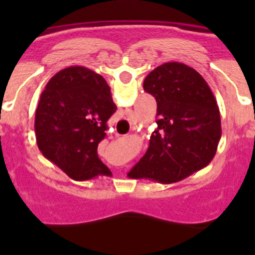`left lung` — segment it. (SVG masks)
<instances>
[{
    "label": "left lung",
    "mask_w": 255,
    "mask_h": 255,
    "mask_svg": "<svg viewBox=\"0 0 255 255\" xmlns=\"http://www.w3.org/2000/svg\"><path fill=\"white\" fill-rule=\"evenodd\" d=\"M144 91L157 102V129L128 176L172 184L206 167L217 152L220 108L207 82L181 62H166L148 74Z\"/></svg>",
    "instance_id": "1"
}]
</instances>
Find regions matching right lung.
Returning a JSON list of instances; mask_svg holds the SVG:
<instances>
[{"label": "right lung", "mask_w": 255, "mask_h": 255, "mask_svg": "<svg viewBox=\"0 0 255 255\" xmlns=\"http://www.w3.org/2000/svg\"><path fill=\"white\" fill-rule=\"evenodd\" d=\"M102 75L70 66L52 76L35 111V139L42 154L76 181L110 175L97 148L116 112Z\"/></svg>", "instance_id": "1"}]
</instances>
